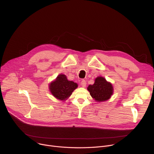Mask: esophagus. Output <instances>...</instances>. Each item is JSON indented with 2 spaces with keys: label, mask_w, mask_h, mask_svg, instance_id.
Listing matches in <instances>:
<instances>
[{
  "label": "esophagus",
  "mask_w": 154,
  "mask_h": 154,
  "mask_svg": "<svg viewBox=\"0 0 154 154\" xmlns=\"http://www.w3.org/2000/svg\"><path fill=\"white\" fill-rule=\"evenodd\" d=\"M80 85H82V87H85L86 86V81L85 80H82V81H81V83H80Z\"/></svg>",
  "instance_id": "obj_1"
}]
</instances>
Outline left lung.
<instances>
[{
	"mask_svg": "<svg viewBox=\"0 0 154 154\" xmlns=\"http://www.w3.org/2000/svg\"><path fill=\"white\" fill-rule=\"evenodd\" d=\"M91 97L97 102L108 100L113 93V87L110 82L104 77H97L93 85H90L87 88Z\"/></svg>",
	"mask_w": 154,
	"mask_h": 154,
	"instance_id": "obj_1",
	"label": "left lung"
}]
</instances>
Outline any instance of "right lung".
<instances>
[{"mask_svg": "<svg viewBox=\"0 0 154 154\" xmlns=\"http://www.w3.org/2000/svg\"><path fill=\"white\" fill-rule=\"evenodd\" d=\"M78 86L77 83L67 79L64 74H60L55 80L49 85V90L52 95L60 100H66Z\"/></svg>", "mask_w": 154, "mask_h": 154, "instance_id": "add662e5", "label": "right lung"}]
</instances>
